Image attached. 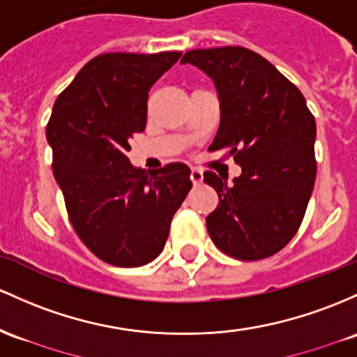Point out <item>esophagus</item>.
<instances>
[{
    "mask_svg": "<svg viewBox=\"0 0 357 357\" xmlns=\"http://www.w3.org/2000/svg\"><path fill=\"white\" fill-rule=\"evenodd\" d=\"M190 178H191V181H193V185H195V186L202 185V181H203V172L199 171L198 167H193V169H191Z\"/></svg>",
    "mask_w": 357,
    "mask_h": 357,
    "instance_id": "34e87169",
    "label": "esophagus"
}]
</instances>
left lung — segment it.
<instances>
[{
  "instance_id": "1",
  "label": "left lung",
  "mask_w": 357,
  "mask_h": 357,
  "mask_svg": "<svg viewBox=\"0 0 357 357\" xmlns=\"http://www.w3.org/2000/svg\"><path fill=\"white\" fill-rule=\"evenodd\" d=\"M213 81L220 127L210 151L229 147L242 167L234 185L206 171L218 193L206 229L222 252L241 261L273 256L291 241L315 185V119L295 84L269 61L244 47L188 50Z\"/></svg>"
}]
</instances>
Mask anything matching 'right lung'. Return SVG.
Instances as JSON below:
<instances>
[{"label":"right lung","instance_id":"obj_1","mask_svg":"<svg viewBox=\"0 0 357 357\" xmlns=\"http://www.w3.org/2000/svg\"><path fill=\"white\" fill-rule=\"evenodd\" d=\"M181 52L101 54L59 95L47 125L52 169L74 230L101 261L139 268L164 249L191 190L190 167L135 169L128 140L144 132L152 84Z\"/></svg>","mask_w":357,"mask_h":357}]
</instances>
